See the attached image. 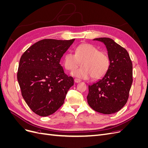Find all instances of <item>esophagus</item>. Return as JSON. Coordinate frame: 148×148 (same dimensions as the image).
Wrapping results in <instances>:
<instances>
[{
  "label": "esophagus",
  "mask_w": 148,
  "mask_h": 148,
  "mask_svg": "<svg viewBox=\"0 0 148 148\" xmlns=\"http://www.w3.org/2000/svg\"><path fill=\"white\" fill-rule=\"evenodd\" d=\"M74 82H75V83H79L80 82H81V79H78V78H75V79H74Z\"/></svg>",
  "instance_id": "1"
}]
</instances>
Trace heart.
I'll use <instances>...</instances> for the list:
<instances>
[{"label":"heart","instance_id":"heart-1","mask_svg":"<svg viewBox=\"0 0 148 148\" xmlns=\"http://www.w3.org/2000/svg\"><path fill=\"white\" fill-rule=\"evenodd\" d=\"M82 67L74 70L71 75L81 79H99L109 70L110 59L107 53L99 51L90 44H82L75 49V53H66L63 65L67 70H72L79 65Z\"/></svg>","mask_w":148,"mask_h":148}]
</instances>
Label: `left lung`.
Listing matches in <instances>:
<instances>
[{
	"label": "left lung",
	"instance_id": "8db88e82",
	"mask_svg": "<svg viewBox=\"0 0 148 148\" xmlns=\"http://www.w3.org/2000/svg\"><path fill=\"white\" fill-rule=\"evenodd\" d=\"M103 42L110 59L109 70L95 83L89 85V106L97 112L112 114L126 104L133 82V66L128 52L113 39H93Z\"/></svg>",
	"mask_w": 148,
	"mask_h": 148
}]
</instances>
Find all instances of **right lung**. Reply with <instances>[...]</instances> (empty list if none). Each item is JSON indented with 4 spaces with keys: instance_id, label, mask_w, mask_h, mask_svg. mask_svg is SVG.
<instances>
[{
    "instance_id": "1",
    "label": "right lung",
    "mask_w": 148,
    "mask_h": 148,
    "mask_svg": "<svg viewBox=\"0 0 148 148\" xmlns=\"http://www.w3.org/2000/svg\"><path fill=\"white\" fill-rule=\"evenodd\" d=\"M75 39H46L34 43L21 56L17 79L26 103L35 114L47 117L64 104L73 78L60 64Z\"/></svg>"
}]
</instances>
